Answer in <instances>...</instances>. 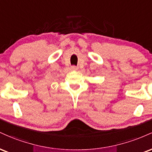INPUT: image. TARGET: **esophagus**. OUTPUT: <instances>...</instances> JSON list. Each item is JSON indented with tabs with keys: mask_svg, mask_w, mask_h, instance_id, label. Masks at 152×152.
I'll return each mask as SVG.
<instances>
[{
	"mask_svg": "<svg viewBox=\"0 0 152 152\" xmlns=\"http://www.w3.org/2000/svg\"><path fill=\"white\" fill-rule=\"evenodd\" d=\"M71 69H72L73 71H77L78 70V68L76 67V66H72V67H71Z\"/></svg>",
	"mask_w": 152,
	"mask_h": 152,
	"instance_id": "1",
	"label": "esophagus"
}]
</instances>
